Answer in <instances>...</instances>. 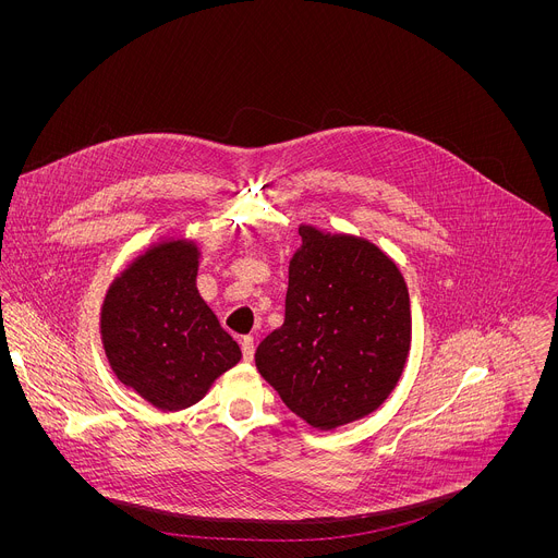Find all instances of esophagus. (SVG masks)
Instances as JSON below:
<instances>
[{
    "label": "esophagus",
    "instance_id": "1",
    "mask_svg": "<svg viewBox=\"0 0 558 558\" xmlns=\"http://www.w3.org/2000/svg\"><path fill=\"white\" fill-rule=\"evenodd\" d=\"M241 351H243V360L245 362H252L254 360V338L252 336H245L241 340Z\"/></svg>",
    "mask_w": 558,
    "mask_h": 558
}]
</instances>
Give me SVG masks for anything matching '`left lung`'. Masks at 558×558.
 <instances>
[{"instance_id": "1", "label": "left lung", "mask_w": 558, "mask_h": 558, "mask_svg": "<svg viewBox=\"0 0 558 558\" xmlns=\"http://www.w3.org/2000/svg\"><path fill=\"white\" fill-rule=\"evenodd\" d=\"M289 263L284 325L258 351L260 375L317 430L379 409L411 351V300L402 271L373 243L300 225Z\"/></svg>"}]
</instances>
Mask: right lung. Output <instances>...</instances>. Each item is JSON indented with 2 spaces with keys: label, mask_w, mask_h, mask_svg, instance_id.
Returning a JSON list of instances; mask_svg holds the SVG:
<instances>
[{
  "label": "right lung",
  "mask_w": 558,
  "mask_h": 558,
  "mask_svg": "<svg viewBox=\"0 0 558 558\" xmlns=\"http://www.w3.org/2000/svg\"><path fill=\"white\" fill-rule=\"evenodd\" d=\"M198 247L170 238L121 271L101 306V342L117 379L161 411L201 402L241 349L196 289Z\"/></svg>",
  "instance_id": "1"
}]
</instances>
